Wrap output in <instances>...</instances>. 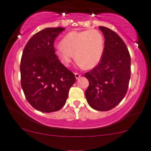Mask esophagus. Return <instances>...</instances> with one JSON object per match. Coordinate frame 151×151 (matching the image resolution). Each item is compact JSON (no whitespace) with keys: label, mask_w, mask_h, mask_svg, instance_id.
<instances>
[{"label":"esophagus","mask_w":151,"mask_h":151,"mask_svg":"<svg viewBox=\"0 0 151 151\" xmlns=\"http://www.w3.org/2000/svg\"><path fill=\"white\" fill-rule=\"evenodd\" d=\"M75 76L76 79H79V78L81 77V74L78 73H75Z\"/></svg>","instance_id":"obj_1"}]
</instances>
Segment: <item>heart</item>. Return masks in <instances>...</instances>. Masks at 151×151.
<instances>
[{
	"instance_id": "heart-1",
	"label": "heart",
	"mask_w": 151,
	"mask_h": 151,
	"mask_svg": "<svg viewBox=\"0 0 151 151\" xmlns=\"http://www.w3.org/2000/svg\"><path fill=\"white\" fill-rule=\"evenodd\" d=\"M104 40L98 30L71 32L62 39L56 54L65 66H69L73 53L79 65L86 69L96 67L102 59Z\"/></svg>"
}]
</instances>
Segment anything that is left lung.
<instances>
[{
  "label": "left lung",
  "instance_id": "left-lung-1",
  "mask_svg": "<svg viewBox=\"0 0 151 151\" xmlns=\"http://www.w3.org/2000/svg\"><path fill=\"white\" fill-rule=\"evenodd\" d=\"M104 34L102 59L85 73L89 82L85 96L95 110L107 111L119 104L127 94L131 78V56L127 45L115 32L99 27Z\"/></svg>",
  "mask_w": 151,
  "mask_h": 151
}]
</instances>
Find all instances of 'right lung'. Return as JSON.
Wrapping results in <instances>:
<instances>
[{"label": "right lung", "instance_id": "1", "mask_svg": "<svg viewBox=\"0 0 151 151\" xmlns=\"http://www.w3.org/2000/svg\"><path fill=\"white\" fill-rule=\"evenodd\" d=\"M63 27L45 28L24 47L20 61L21 86L28 102L41 112L59 111L65 104L76 77L55 54V38Z\"/></svg>", "mask_w": 151, "mask_h": 151}]
</instances>
